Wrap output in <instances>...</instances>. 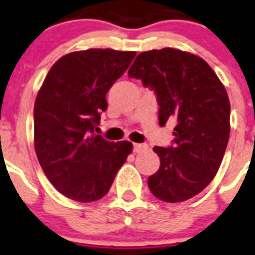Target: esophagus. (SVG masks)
Segmentation results:
<instances>
[{
  "label": "esophagus",
  "mask_w": 255,
  "mask_h": 255,
  "mask_svg": "<svg viewBox=\"0 0 255 255\" xmlns=\"http://www.w3.org/2000/svg\"><path fill=\"white\" fill-rule=\"evenodd\" d=\"M148 150V145L146 144H133V152L134 153H142Z\"/></svg>",
  "instance_id": "1"
}]
</instances>
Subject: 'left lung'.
I'll use <instances>...</instances> for the list:
<instances>
[{
	"instance_id": "left-lung-1",
	"label": "left lung",
	"mask_w": 255,
	"mask_h": 255,
	"mask_svg": "<svg viewBox=\"0 0 255 255\" xmlns=\"http://www.w3.org/2000/svg\"><path fill=\"white\" fill-rule=\"evenodd\" d=\"M128 76L154 89L161 127L177 122L174 146L153 148L161 165L148 178L149 190L167 203L191 199L214 179L228 145L231 103L224 85L202 57L175 48L141 52Z\"/></svg>"
}]
</instances>
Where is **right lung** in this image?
<instances>
[{"instance_id": "right-lung-1", "label": "right lung", "mask_w": 255, "mask_h": 255, "mask_svg": "<svg viewBox=\"0 0 255 255\" xmlns=\"http://www.w3.org/2000/svg\"><path fill=\"white\" fill-rule=\"evenodd\" d=\"M133 51L90 48L60 57L39 89L34 106V145L53 187L76 202L109 192L132 142L107 141L94 133L106 94L127 70Z\"/></svg>"}]
</instances>
